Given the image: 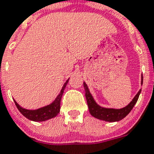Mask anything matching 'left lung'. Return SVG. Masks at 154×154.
<instances>
[{
    "label": "left lung",
    "mask_w": 154,
    "mask_h": 154,
    "mask_svg": "<svg viewBox=\"0 0 154 154\" xmlns=\"http://www.w3.org/2000/svg\"><path fill=\"white\" fill-rule=\"evenodd\" d=\"M143 77L142 75V81H141V84L143 85ZM83 86L85 89V93H86V101H87V105H88L89 111L91 116H93L94 117L97 118L98 120H105L107 122H116L120 121L122 119H124L125 116L129 114L131 109L134 106V105L136 104L137 101H138L139 94H140L141 91L138 92L134 97L133 98L131 101L128 104L126 107L122 108V109H111V108H104L97 105L96 101H94V99L93 97L92 94H91L90 91H89L88 86L86 84V82H83Z\"/></svg>",
    "instance_id": "1"
}]
</instances>
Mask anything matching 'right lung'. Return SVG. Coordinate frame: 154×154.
<instances>
[{"instance_id": "1", "label": "right lung", "mask_w": 154, "mask_h": 154, "mask_svg": "<svg viewBox=\"0 0 154 154\" xmlns=\"http://www.w3.org/2000/svg\"><path fill=\"white\" fill-rule=\"evenodd\" d=\"M68 79L64 85L62 87L61 91L60 92L56 99L50 105H48L46 106H44L42 108L38 109H34V110H30V109H26L21 107L15 100V104H16V107L19 109V111L23 114L26 118H27L28 120H32V121L35 122H42V121H45L49 119L54 118L57 116V114L60 112V100H61L62 95L64 91L66 86L68 84Z\"/></svg>"}]
</instances>
